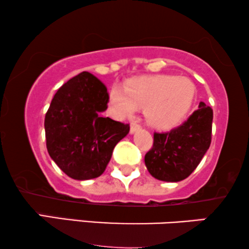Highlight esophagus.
I'll return each mask as SVG.
<instances>
[{"label":"esophagus","mask_w":249,"mask_h":249,"mask_svg":"<svg viewBox=\"0 0 249 249\" xmlns=\"http://www.w3.org/2000/svg\"><path fill=\"white\" fill-rule=\"evenodd\" d=\"M138 129H141V124H137V122H131V124H130V132H131V134H134V132L137 131Z\"/></svg>","instance_id":"34e87169"}]
</instances>
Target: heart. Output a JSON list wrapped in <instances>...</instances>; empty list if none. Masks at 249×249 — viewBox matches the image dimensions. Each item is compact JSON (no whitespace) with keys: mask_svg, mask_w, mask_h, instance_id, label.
I'll list each match as a JSON object with an SVG mask.
<instances>
[{"mask_svg":"<svg viewBox=\"0 0 249 249\" xmlns=\"http://www.w3.org/2000/svg\"><path fill=\"white\" fill-rule=\"evenodd\" d=\"M195 87L185 77H144L132 80L125 88L114 86L110 91L113 112L119 118H130L139 107L145 108L149 124L172 127L182 120L192 107Z\"/></svg>","mask_w":249,"mask_h":249,"instance_id":"obj_1","label":"heart"}]
</instances>
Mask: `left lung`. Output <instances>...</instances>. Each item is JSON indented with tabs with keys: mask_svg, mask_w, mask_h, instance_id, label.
<instances>
[{
	"mask_svg": "<svg viewBox=\"0 0 249 249\" xmlns=\"http://www.w3.org/2000/svg\"><path fill=\"white\" fill-rule=\"evenodd\" d=\"M213 110L200 102L193 114L168 132H154L153 147L146 153L145 164L155 179L177 182L197 168L212 139Z\"/></svg>",
	"mask_w": 249,
	"mask_h": 249,
	"instance_id": "obj_1",
	"label": "left lung"
}]
</instances>
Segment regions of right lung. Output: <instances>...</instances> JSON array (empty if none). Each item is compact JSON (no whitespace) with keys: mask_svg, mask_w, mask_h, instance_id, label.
Masks as SVG:
<instances>
[{"mask_svg":"<svg viewBox=\"0 0 249 249\" xmlns=\"http://www.w3.org/2000/svg\"><path fill=\"white\" fill-rule=\"evenodd\" d=\"M108 94L105 85L87 71L62 85L45 115L46 147L56 165L76 180L100 177L129 124L103 117Z\"/></svg>","mask_w":249,"mask_h":249,"instance_id":"add662e5","label":"right lung"}]
</instances>
